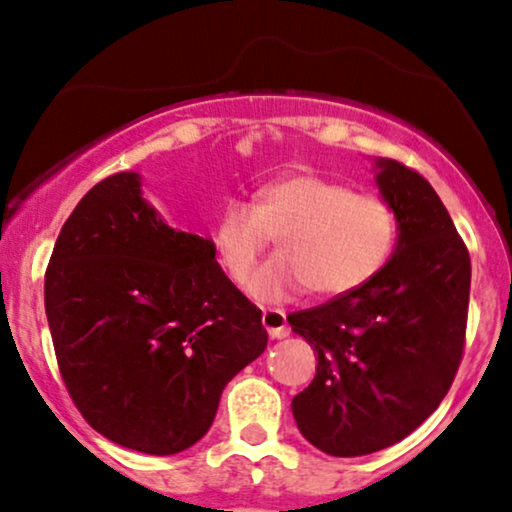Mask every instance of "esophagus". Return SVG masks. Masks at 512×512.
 Masks as SVG:
<instances>
[{"instance_id": "34e87169", "label": "esophagus", "mask_w": 512, "mask_h": 512, "mask_svg": "<svg viewBox=\"0 0 512 512\" xmlns=\"http://www.w3.org/2000/svg\"><path fill=\"white\" fill-rule=\"evenodd\" d=\"M263 326L270 333V338H286L289 335V324H286V314L282 310H265Z\"/></svg>"}]
</instances>
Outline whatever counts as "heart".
I'll return each instance as SVG.
<instances>
[{
  "mask_svg": "<svg viewBox=\"0 0 512 512\" xmlns=\"http://www.w3.org/2000/svg\"><path fill=\"white\" fill-rule=\"evenodd\" d=\"M279 237L282 251L251 277L258 303H284L310 291L319 298L354 293L380 275L398 242L387 200L359 195L319 174H286L261 186L254 202L230 200L212 230L216 261L244 284Z\"/></svg>",
  "mask_w": 512,
  "mask_h": 512,
  "instance_id": "heart-1",
  "label": "heart"
}]
</instances>
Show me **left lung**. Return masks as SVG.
I'll use <instances>...</instances> for the list:
<instances>
[{"mask_svg":"<svg viewBox=\"0 0 512 512\" xmlns=\"http://www.w3.org/2000/svg\"><path fill=\"white\" fill-rule=\"evenodd\" d=\"M398 244L363 289L286 317L317 352L291 401L303 436L331 457H361L410 436L438 408L464 356L471 258L422 174L377 160Z\"/></svg>","mask_w":512,"mask_h":512,"instance_id":"obj_1","label":"left lung"}]
</instances>
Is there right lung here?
<instances>
[{"label":"right lung","instance_id":"right-lung-1","mask_svg":"<svg viewBox=\"0 0 512 512\" xmlns=\"http://www.w3.org/2000/svg\"><path fill=\"white\" fill-rule=\"evenodd\" d=\"M44 303L55 359L83 419L144 454H177L212 426L221 391L268 345L261 310L174 230L135 172L111 174L62 226Z\"/></svg>","mask_w":512,"mask_h":512}]
</instances>
